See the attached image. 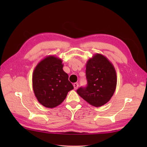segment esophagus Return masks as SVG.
Returning a JSON list of instances; mask_svg holds the SVG:
<instances>
[{
	"label": "esophagus",
	"instance_id": "obj_1",
	"mask_svg": "<svg viewBox=\"0 0 147 147\" xmlns=\"http://www.w3.org/2000/svg\"><path fill=\"white\" fill-rule=\"evenodd\" d=\"M73 86H74V89L76 90L78 88V86H79V84H78V83H74Z\"/></svg>",
	"mask_w": 147,
	"mask_h": 147
}]
</instances>
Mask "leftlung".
I'll return each mask as SVG.
<instances>
[{
  "instance_id": "8db88e82",
  "label": "left lung",
  "mask_w": 147,
  "mask_h": 147,
  "mask_svg": "<svg viewBox=\"0 0 147 147\" xmlns=\"http://www.w3.org/2000/svg\"><path fill=\"white\" fill-rule=\"evenodd\" d=\"M87 85L81 86L77 93L90 105L100 107L110 100L117 85L115 69L108 59L96 54L87 62Z\"/></svg>"
}]
</instances>
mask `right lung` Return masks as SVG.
Returning <instances> with one entry per match:
<instances>
[{
  "label": "right lung",
  "mask_w": 147,
  "mask_h": 147,
  "mask_svg": "<svg viewBox=\"0 0 147 147\" xmlns=\"http://www.w3.org/2000/svg\"><path fill=\"white\" fill-rule=\"evenodd\" d=\"M61 59L49 56L36 65L33 74V88L38 102L45 107L60 105L74 87L62 69Z\"/></svg>",
  "instance_id": "1"
}]
</instances>
